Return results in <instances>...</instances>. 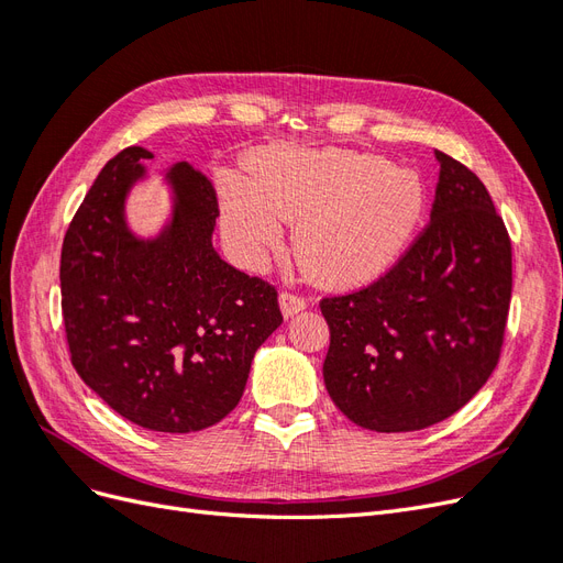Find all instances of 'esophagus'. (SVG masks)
I'll return each mask as SVG.
<instances>
[{"mask_svg": "<svg viewBox=\"0 0 563 563\" xmlns=\"http://www.w3.org/2000/svg\"><path fill=\"white\" fill-rule=\"evenodd\" d=\"M279 305H282V312H284V317H294V314H298L300 310L308 308V298L298 296L296 291H282V296H279Z\"/></svg>", "mask_w": 563, "mask_h": 563, "instance_id": "obj_1", "label": "esophagus"}]
</instances>
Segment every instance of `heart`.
I'll list each match as a JSON object with an SVG mask.
<instances>
[{
  "label": "heart",
  "instance_id": "obj_1",
  "mask_svg": "<svg viewBox=\"0 0 563 563\" xmlns=\"http://www.w3.org/2000/svg\"><path fill=\"white\" fill-rule=\"evenodd\" d=\"M223 228L234 253L263 265L282 244V220L296 225V253L327 282L364 279L385 267L416 230L420 178L352 150H277L258 159L253 180L220 176Z\"/></svg>",
  "mask_w": 563,
  "mask_h": 563
}]
</instances>
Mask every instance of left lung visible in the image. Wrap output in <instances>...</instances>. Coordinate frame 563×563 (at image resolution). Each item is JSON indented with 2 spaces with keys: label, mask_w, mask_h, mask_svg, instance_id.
I'll use <instances>...</instances> for the list:
<instances>
[{
  "label": "left lung",
  "mask_w": 563,
  "mask_h": 563,
  "mask_svg": "<svg viewBox=\"0 0 563 563\" xmlns=\"http://www.w3.org/2000/svg\"><path fill=\"white\" fill-rule=\"evenodd\" d=\"M430 223L383 277L321 298L323 383L354 424L416 432L446 420L498 366L512 242L484 183L437 152Z\"/></svg>",
  "instance_id": "obj_1"
}]
</instances>
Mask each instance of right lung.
I'll list each match as a JSON object with an SVG mask.
<instances>
[{
	"label": "right lung",
	"mask_w": 563,
	"mask_h": 563,
	"mask_svg": "<svg viewBox=\"0 0 563 563\" xmlns=\"http://www.w3.org/2000/svg\"><path fill=\"white\" fill-rule=\"evenodd\" d=\"M150 157L122 150L84 197L63 240L60 308L79 378L122 418L185 434L240 404L284 317L275 286L216 253V187L187 162L166 174L172 223L155 240L129 232L124 199Z\"/></svg>",
	"instance_id": "1"
}]
</instances>
